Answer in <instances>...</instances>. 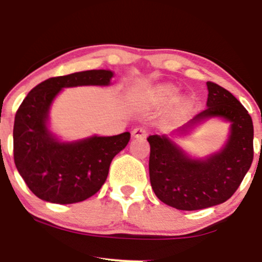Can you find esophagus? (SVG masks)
Listing matches in <instances>:
<instances>
[{"instance_id":"esophagus-1","label":"esophagus","mask_w":262,"mask_h":262,"mask_svg":"<svg viewBox=\"0 0 262 262\" xmlns=\"http://www.w3.org/2000/svg\"><path fill=\"white\" fill-rule=\"evenodd\" d=\"M132 135H133L134 138H146V135H148V132H146L145 128L137 127L135 129H133V132H132Z\"/></svg>"}]
</instances>
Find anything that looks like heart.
I'll use <instances>...</instances> for the list:
<instances>
[{
	"label": "heart",
	"mask_w": 262,
	"mask_h": 262,
	"mask_svg": "<svg viewBox=\"0 0 262 262\" xmlns=\"http://www.w3.org/2000/svg\"><path fill=\"white\" fill-rule=\"evenodd\" d=\"M176 87L172 85H159L154 87L151 91L149 92L148 97L149 101L154 104H162L167 103V102L172 101L173 97L176 96ZM191 107V102L188 100H182L179 102L176 110L179 113H186Z\"/></svg>",
	"instance_id": "b5f03b06"
}]
</instances>
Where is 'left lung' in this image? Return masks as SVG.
I'll return each mask as SVG.
<instances>
[{
    "label": "left lung",
    "mask_w": 262,
    "mask_h": 262,
    "mask_svg": "<svg viewBox=\"0 0 262 262\" xmlns=\"http://www.w3.org/2000/svg\"><path fill=\"white\" fill-rule=\"evenodd\" d=\"M207 87V108L189 124L209 117L229 121L230 137L221 152L204 160H194L183 154L169 138H148L151 187L161 202L176 209H203L229 200L254 159V125L250 114L228 90L210 81Z\"/></svg>",
    "instance_id": "1"
}]
</instances>
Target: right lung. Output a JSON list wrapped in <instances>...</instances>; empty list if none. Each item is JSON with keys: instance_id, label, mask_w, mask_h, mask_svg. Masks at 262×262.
<instances>
[{"instance_id": "right-lung-1", "label": "right lung", "mask_w": 262, "mask_h": 262, "mask_svg": "<svg viewBox=\"0 0 262 262\" xmlns=\"http://www.w3.org/2000/svg\"><path fill=\"white\" fill-rule=\"evenodd\" d=\"M110 70H89L50 77L37 85L14 117V164L29 189L58 204L81 202L100 191L113 158L127 146L130 133L59 143L47 128L48 111L64 87L110 85Z\"/></svg>"}]
</instances>
